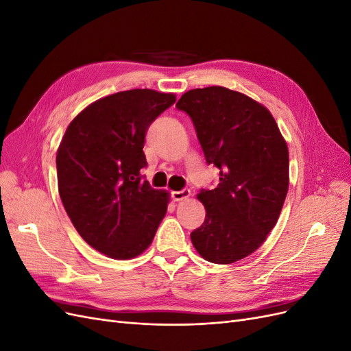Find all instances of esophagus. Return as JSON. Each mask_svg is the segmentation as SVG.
<instances>
[{
	"label": "esophagus",
	"instance_id": "1",
	"mask_svg": "<svg viewBox=\"0 0 351 351\" xmlns=\"http://www.w3.org/2000/svg\"><path fill=\"white\" fill-rule=\"evenodd\" d=\"M189 196H190V190H189V189H182V190H178V192H173V193H171V197H173L176 202L187 199Z\"/></svg>",
	"mask_w": 351,
	"mask_h": 351
}]
</instances>
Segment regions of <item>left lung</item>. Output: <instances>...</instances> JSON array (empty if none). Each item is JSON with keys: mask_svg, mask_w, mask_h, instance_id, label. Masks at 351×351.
<instances>
[{"mask_svg": "<svg viewBox=\"0 0 351 351\" xmlns=\"http://www.w3.org/2000/svg\"><path fill=\"white\" fill-rule=\"evenodd\" d=\"M192 120L215 189H200L204 224L190 239L204 259L232 263L249 256L275 227L289 190V149L263 105L240 92L210 86L176 104Z\"/></svg>", "mask_w": 351, "mask_h": 351, "instance_id": "obj_1", "label": "left lung"}]
</instances>
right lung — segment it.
<instances>
[{
    "mask_svg": "<svg viewBox=\"0 0 351 351\" xmlns=\"http://www.w3.org/2000/svg\"><path fill=\"white\" fill-rule=\"evenodd\" d=\"M173 93L133 89L84 108L67 127L57 154L58 192L74 228L112 259H132L152 243L168 193L141 171L145 137Z\"/></svg>",
    "mask_w": 351,
    "mask_h": 351,
    "instance_id": "right-lung-1",
    "label": "right lung"
}]
</instances>
